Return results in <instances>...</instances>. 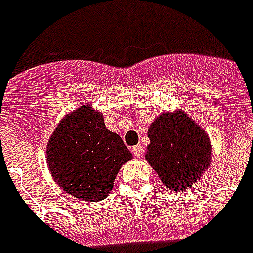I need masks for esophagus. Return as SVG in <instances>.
Returning <instances> with one entry per match:
<instances>
[{
  "mask_svg": "<svg viewBox=\"0 0 253 253\" xmlns=\"http://www.w3.org/2000/svg\"><path fill=\"white\" fill-rule=\"evenodd\" d=\"M131 151H132L134 156H136V158H140V156H143V152H144V147L140 146V144H138V146L132 147V148H131Z\"/></svg>",
  "mask_w": 253,
  "mask_h": 253,
  "instance_id": "esophagus-1",
  "label": "esophagus"
}]
</instances>
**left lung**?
<instances>
[{
	"label": "left lung",
	"mask_w": 253,
	"mask_h": 253,
	"mask_svg": "<svg viewBox=\"0 0 253 253\" xmlns=\"http://www.w3.org/2000/svg\"><path fill=\"white\" fill-rule=\"evenodd\" d=\"M146 159L169 190L196 184L211 163V143L204 128L184 111L163 113L148 128Z\"/></svg>",
	"instance_id": "1"
}]
</instances>
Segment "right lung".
<instances>
[{
    "label": "right lung",
    "instance_id": "obj_1",
    "mask_svg": "<svg viewBox=\"0 0 253 253\" xmlns=\"http://www.w3.org/2000/svg\"><path fill=\"white\" fill-rule=\"evenodd\" d=\"M131 159L121 136L107 130L102 113L90 103L61 119L47 144V164L55 182L87 202L106 198L122 164Z\"/></svg>",
    "mask_w": 253,
    "mask_h": 253
}]
</instances>
